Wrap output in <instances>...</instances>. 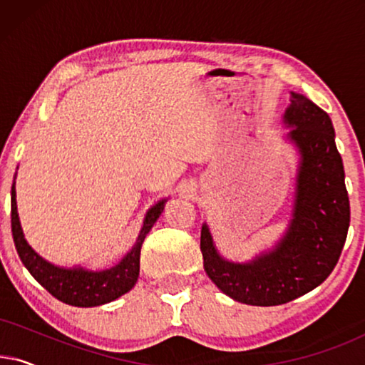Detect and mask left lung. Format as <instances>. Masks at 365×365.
<instances>
[{
	"label": "left lung",
	"instance_id": "left-lung-1",
	"mask_svg": "<svg viewBox=\"0 0 365 365\" xmlns=\"http://www.w3.org/2000/svg\"><path fill=\"white\" fill-rule=\"evenodd\" d=\"M284 121L301 153L297 191L289 231L276 249L247 264L219 256L206 224L201 231L204 271L234 301L279 306L322 284L336 267L346 242L351 206L342 158L329 114L311 99L291 93Z\"/></svg>",
	"mask_w": 365,
	"mask_h": 365
}]
</instances>
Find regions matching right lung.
I'll list each match as a JSON object with an SVG mask.
<instances>
[{
	"label": "right lung",
	"mask_w": 365,
	"mask_h": 365,
	"mask_svg": "<svg viewBox=\"0 0 365 365\" xmlns=\"http://www.w3.org/2000/svg\"><path fill=\"white\" fill-rule=\"evenodd\" d=\"M164 202H158L151 207L144 219L143 229L139 232V237L131 251H129L118 266L106 271H84V269H61L53 266L39 257L33 251L31 246L26 242L23 236L21 224H19L18 211H16V191L14 184L11 186V232L13 241L16 246L18 256L24 264V267L31 272V276L46 289V291L59 299L61 302H66L69 306L76 307H94L101 304L111 302L123 294L131 291L139 277V254L146 234L151 231L154 222L161 216Z\"/></svg>",
	"instance_id": "add662e5"
}]
</instances>
